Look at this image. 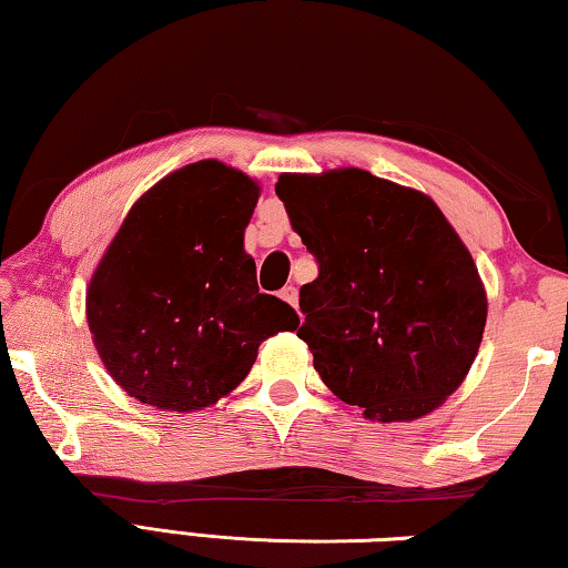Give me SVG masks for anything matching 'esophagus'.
Here are the masks:
<instances>
[{
    "label": "esophagus",
    "mask_w": 568,
    "mask_h": 568,
    "mask_svg": "<svg viewBox=\"0 0 568 568\" xmlns=\"http://www.w3.org/2000/svg\"><path fill=\"white\" fill-rule=\"evenodd\" d=\"M281 297H283V301H285L287 305L297 307V287H295V285H285L283 291H281Z\"/></svg>",
    "instance_id": "1"
}]
</instances>
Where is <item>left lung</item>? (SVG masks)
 <instances>
[{
  "mask_svg": "<svg viewBox=\"0 0 568 568\" xmlns=\"http://www.w3.org/2000/svg\"><path fill=\"white\" fill-rule=\"evenodd\" d=\"M291 225L318 261L301 287L313 365L371 420L438 408L474 363L486 325L476 263L438 205L358 168L277 178Z\"/></svg>",
  "mask_w": 568,
  "mask_h": 568,
  "instance_id": "8db88e82",
  "label": "left lung"
}]
</instances>
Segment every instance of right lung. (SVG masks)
Returning a JSON list of instances; mask_svg holds the SVG:
<instances>
[{"instance_id":"add662e5","label":"right lung","mask_w":568,"mask_h":568,"mask_svg":"<svg viewBox=\"0 0 568 568\" xmlns=\"http://www.w3.org/2000/svg\"><path fill=\"white\" fill-rule=\"evenodd\" d=\"M255 180L200 160L150 187L124 217L88 287L94 345L140 403L200 410L237 388L257 345L297 313L257 291L245 227Z\"/></svg>"}]
</instances>
